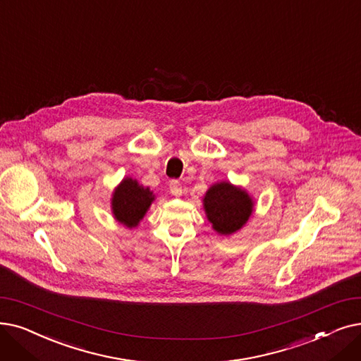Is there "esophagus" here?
<instances>
[{"instance_id": "obj_1", "label": "esophagus", "mask_w": 361, "mask_h": 361, "mask_svg": "<svg viewBox=\"0 0 361 361\" xmlns=\"http://www.w3.org/2000/svg\"><path fill=\"white\" fill-rule=\"evenodd\" d=\"M169 192L174 196H181L183 193V187L178 180H171L169 181Z\"/></svg>"}]
</instances>
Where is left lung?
<instances>
[{
	"mask_svg": "<svg viewBox=\"0 0 361 361\" xmlns=\"http://www.w3.org/2000/svg\"><path fill=\"white\" fill-rule=\"evenodd\" d=\"M208 219L221 234L238 231L252 214V200L243 190L230 183L212 185L203 199Z\"/></svg>",
	"mask_w": 361,
	"mask_h": 361,
	"instance_id": "1",
	"label": "left lung"
}]
</instances>
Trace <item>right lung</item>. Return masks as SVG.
<instances>
[{
    "mask_svg": "<svg viewBox=\"0 0 361 361\" xmlns=\"http://www.w3.org/2000/svg\"><path fill=\"white\" fill-rule=\"evenodd\" d=\"M153 193L133 178H125L115 190L112 208L115 218L127 227H135L149 209Z\"/></svg>",
    "mask_w": 361,
    "mask_h": 361,
    "instance_id": "right-lung-1",
    "label": "right lung"
}]
</instances>
